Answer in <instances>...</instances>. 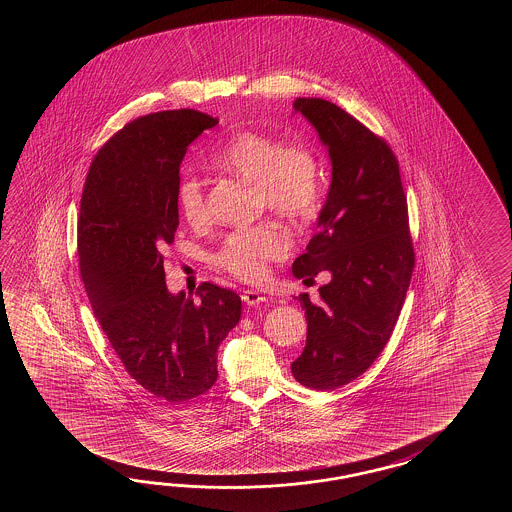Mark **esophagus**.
Listing matches in <instances>:
<instances>
[{"instance_id": "1", "label": "esophagus", "mask_w": 512, "mask_h": 512, "mask_svg": "<svg viewBox=\"0 0 512 512\" xmlns=\"http://www.w3.org/2000/svg\"><path fill=\"white\" fill-rule=\"evenodd\" d=\"M241 300L245 302L247 305H252V307H256V305L263 304L267 298L260 293V291H254V289H247V291H243L241 294Z\"/></svg>"}]
</instances>
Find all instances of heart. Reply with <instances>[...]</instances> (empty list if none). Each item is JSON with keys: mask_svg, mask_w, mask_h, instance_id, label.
I'll use <instances>...</instances> for the list:
<instances>
[{"mask_svg": "<svg viewBox=\"0 0 512 512\" xmlns=\"http://www.w3.org/2000/svg\"><path fill=\"white\" fill-rule=\"evenodd\" d=\"M208 164L223 174L240 177L256 188V205L271 208L283 218L309 216L320 199L322 166L315 150L305 142H289L256 131H238L208 157ZM177 208L190 225L207 219L205 194L199 179L186 175L177 185ZM289 251V238L274 221H261L229 234L214 261L230 274L256 280L269 261Z\"/></svg>", "mask_w": 512, "mask_h": 512, "instance_id": "1", "label": "heart"}]
</instances>
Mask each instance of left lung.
<instances>
[{"instance_id":"left-lung-1","label":"left lung","mask_w":512,"mask_h":512,"mask_svg":"<svg viewBox=\"0 0 512 512\" xmlns=\"http://www.w3.org/2000/svg\"><path fill=\"white\" fill-rule=\"evenodd\" d=\"M326 146L331 185L313 240L293 263L296 278L327 272L320 304L307 294V338L291 364L311 390H335L357 379L381 355L403 309L414 271V247L399 164L390 146L337 104L296 98Z\"/></svg>"}]
</instances>
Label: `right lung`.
<instances>
[{
	"label": "right lung",
	"mask_w": 512,
	"mask_h": 512,
	"mask_svg": "<svg viewBox=\"0 0 512 512\" xmlns=\"http://www.w3.org/2000/svg\"><path fill=\"white\" fill-rule=\"evenodd\" d=\"M216 124L196 109L133 120L100 148L80 201L78 258L89 304L126 371L168 403L212 388L219 344L240 322L234 291L201 283L196 301L164 282V247L179 225V166Z\"/></svg>",
	"instance_id": "1"
}]
</instances>
